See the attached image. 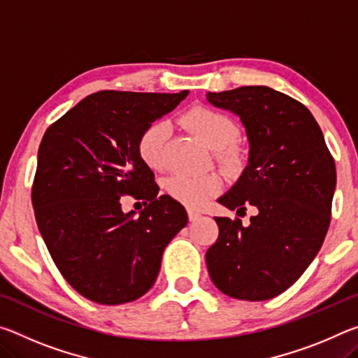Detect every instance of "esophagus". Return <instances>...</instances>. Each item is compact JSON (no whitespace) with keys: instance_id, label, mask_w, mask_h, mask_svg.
Listing matches in <instances>:
<instances>
[{"instance_id":"1","label":"esophagus","mask_w":358,"mask_h":358,"mask_svg":"<svg viewBox=\"0 0 358 358\" xmlns=\"http://www.w3.org/2000/svg\"><path fill=\"white\" fill-rule=\"evenodd\" d=\"M187 217H189L191 222H194V221H197L199 217H201V213H199V211H196V210H187Z\"/></svg>"}]
</instances>
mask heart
<instances>
[{"instance_id": "obj_1", "label": "heart", "mask_w": 358, "mask_h": 358, "mask_svg": "<svg viewBox=\"0 0 358 358\" xmlns=\"http://www.w3.org/2000/svg\"><path fill=\"white\" fill-rule=\"evenodd\" d=\"M181 121L187 129L213 150L217 164L226 171H235L241 164V151L235 143L238 137L237 124L227 115L207 106H196L187 110ZM169 126L166 121H155L142 131L137 141L141 159L150 169L164 164V148ZM222 181L216 173L202 177L173 175L166 181V191L175 201L189 208H199L221 191Z\"/></svg>"}]
</instances>
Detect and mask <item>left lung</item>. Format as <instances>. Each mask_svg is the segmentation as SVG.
<instances>
[{
	"label": "left lung",
	"mask_w": 358,
	"mask_h": 358,
	"mask_svg": "<svg viewBox=\"0 0 358 358\" xmlns=\"http://www.w3.org/2000/svg\"><path fill=\"white\" fill-rule=\"evenodd\" d=\"M207 99L238 115L250 141L246 169L217 202L237 215L256 210L246 227L238 217H215L220 235L205 254L208 273L232 299H273L299 280L324 243L335 159L311 112L287 94L240 87Z\"/></svg>",
	"instance_id": "1"
}]
</instances>
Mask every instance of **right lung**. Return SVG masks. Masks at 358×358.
<instances>
[{"instance_id":"obj_1","label":"right lung","mask_w":358,"mask_h":358,"mask_svg":"<svg viewBox=\"0 0 358 358\" xmlns=\"http://www.w3.org/2000/svg\"><path fill=\"white\" fill-rule=\"evenodd\" d=\"M187 92H98L48 126L38 151L31 202L45 246L63 278L101 305L134 301L153 286L166 246L187 224L183 205L157 196L141 159L142 131ZM150 203L123 214L119 197Z\"/></svg>"}]
</instances>
